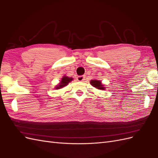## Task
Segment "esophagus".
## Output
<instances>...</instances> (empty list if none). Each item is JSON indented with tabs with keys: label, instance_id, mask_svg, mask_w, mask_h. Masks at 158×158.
I'll list each match as a JSON object with an SVG mask.
<instances>
[{
	"label": "esophagus",
	"instance_id": "obj_1",
	"mask_svg": "<svg viewBox=\"0 0 158 158\" xmlns=\"http://www.w3.org/2000/svg\"><path fill=\"white\" fill-rule=\"evenodd\" d=\"M77 79L79 81H83L84 80H85V75H79L77 77Z\"/></svg>",
	"mask_w": 158,
	"mask_h": 158
}]
</instances>
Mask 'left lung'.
I'll return each mask as SVG.
<instances>
[{
  "label": "left lung",
  "mask_w": 158,
  "mask_h": 158,
  "mask_svg": "<svg viewBox=\"0 0 158 158\" xmlns=\"http://www.w3.org/2000/svg\"><path fill=\"white\" fill-rule=\"evenodd\" d=\"M91 85H92L94 87L97 88V89H104L105 87H103V85H102L101 81H98V80H91L90 81Z\"/></svg>",
  "instance_id": "8db88e82"
}]
</instances>
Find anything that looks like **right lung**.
Returning <instances> with one entry per match:
<instances>
[{
    "instance_id": "1",
    "label": "right lung",
    "mask_w": 158,
    "mask_h": 158,
    "mask_svg": "<svg viewBox=\"0 0 158 158\" xmlns=\"http://www.w3.org/2000/svg\"><path fill=\"white\" fill-rule=\"evenodd\" d=\"M72 80H73V78L68 77H67V76H64L62 78V80H61V81H60L59 85L56 87V89H60V88L67 85L68 83L70 81H71Z\"/></svg>"
}]
</instances>
